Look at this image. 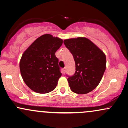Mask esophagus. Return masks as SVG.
Instances as JSON below:
<instances>
[{"label": "esophagus", "instance_id": "1", "mask_svg": "<svg viewBox=\"0 0 128 128\" xmlns=\"http://www.w3.org/2000/svg\"><path fill=\"white\" fill-rule=\"evenodd\" d=\"M66 72V68H62V73H65Z\"/></svg>", "mask_w": 128, "mask_h": 128}]
</instances>
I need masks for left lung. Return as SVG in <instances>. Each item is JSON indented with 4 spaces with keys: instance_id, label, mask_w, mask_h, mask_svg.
Masks as SVG:
<instances>
[{
    "instance_id": "obj_1",
    "label": "left lung",
    "mask_w": 128,
    "mask_h": 128,
    "mask_svg": "<svg viewBox=\"0 0 128 128\" xmlns=\"http://www.w3.org/2000/svg\"><path fill=\"white\" fill-rule=\"evenodd\" d=\"M73 55L76 72L67 79L71 90L78 94H86L99 84L106 68L105 54L86 38L79 37L64 40Z\"/></svg>"
}]
</instances>
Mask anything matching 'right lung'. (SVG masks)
I'll list each match as a JSON object with an SVG mask.
<instances>
[{"mask_svg": "<svg viewBox=\"0 0 128 128\" xmlns=\"http://www.w3.org/2000/svg\"><path fill=\"white\" fill-rule=\"evenodd\" d=\"M63 40L45 34L35 40L22 54L20 69L23 80L29 88L39 94L54 90L62 74L55 52Z\"/></svg>", "mask_w": 128, "mask_h": 128, "instance_id": "right-lung-1", "label": "right lung"}]
</instances>
